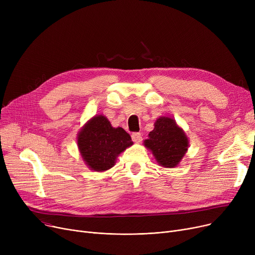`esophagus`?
I'll list each match as a JSON object with an SVG mask.
<instances>
[{
	"mask_svg": "<svg viewBox=\"0 0 255 255\" xmlns=\"http://www.w3.org/2000/svg\"><path fill=\"white\" fill-rule=\"evenodd\" d=\"M131 137H132V140L134 142H140L142 137H141V134L139 132H133L131 134Z\"/></svg>",
	"mask_w": 255,
	"mask_h": 255,
	"instance_id": "1",
	"label": "esophagus"
}]
</instances>
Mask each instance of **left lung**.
Returning <instances> with one entry per match:
<instances>
[{"label": "left lung", "mask_w": 255, "mask_h": 255, "mask_svg": "<svg viewBox=\"0 0 255 255\" xmlns=\"http://www.w3.org/2000/svg\"><path fill=\"white\" fill-rule=\"evenodd\" d=\"M159 164L164 167H175L188 149V138L183 130L171 118H159L155 128L149 133V139L144 140Z\"/></svg>", "instance_id": "obj_1"}]
</instances>
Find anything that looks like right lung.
<instances>
[{
	"mask_svg": "<svg viewBox=\"0 0 255 255\" xmlns=\"http://www.w3.org/2000/svg\"><path fill=\"white\" fill-rule=\"evenodd\" d=\"M77 143L89 167L103 171L113 167L118 155L132 145L133 141L123 128H114L105 117L97 116L79 132Z\"/></svg>",
	"mask_w": 255,
	"mask_h": 255,
	"instance_id": "add662e5",
	"label": "right lung"
}]
</instances>
